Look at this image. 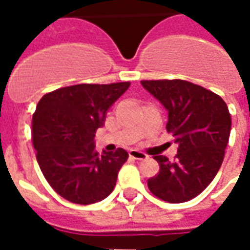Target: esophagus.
Masks as SVG:
<instances>
[{
    "mask_svg": "<svg viewBox=\"0 0 250 250\" xmlns=\"http://www.w3.org/2000/svg\"><path fill=\"white\" fill-rule=\"evenodd\" d=\"M128 155H130L131 158L136 159V161H146L147 159L146 154L142 151H138V150H130V151H128Z\"/></svg>",
    "mask_w": 250,
    "mask_h": 250,
    "instance_id": "1",
    "label": "esophagus"
}]
</instances>
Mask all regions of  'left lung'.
<instances>
[{
	"instance_id": "obj_1",
	"label": "left lung",
	"mask_w": 250,
	"mask_h": 250,
	"mask_svg": "<svg viewBox=\"0 0 250 250\" xmlns=\"http://www.w3.org/2000/svg\"><path fill=\"white\" fill-rule=\"evenodd\" d=\"M141 84L168 112L166 128L178 145L173 162L155 157L161 168L148 179V188L170 204L190 201L209 186L222 165L231 128L228 105L214 92L185 80Z\"/></svg>"
}]
</instances>
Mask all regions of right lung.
Returning a JSON list of instances; mask_svg holds the SVG:
<instances>
[{
  "instance_id": "obj_1",
  "label": "right lung",
  "mask_w": 250,
  "mask_h": 250,
  "mask_svg": "<svg viewBox=\"0 0 250 250\" xmlns=\"http://www.w3.org/2000/svg\"><path fill=\"white\" fill-rule=\"evenodd\" d=\"M130 83L77 84L44 95L32 122L37 162L52 188L62 198L89 205L112 193L128 152L95 150V132L107 111Z\"/></svg>"
}]
</instances>
